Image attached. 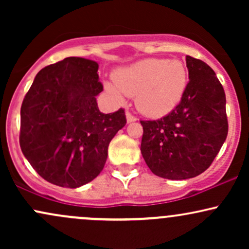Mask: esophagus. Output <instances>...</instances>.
Listing matches in <instances>:
<instances>
[{
	"mask_svg": "<svg viewBox=\"0 0 249 249\" xmlns=\"http://www.w3.org/2000/svg\"><path fill=\"white\" fill-rule=\"evenodd\" d=\"M125 115H126V121H127V123H133V122H136V121H137L136 117L131 115V113L128 112V111H127L126 113H125Z\"/></svg>",
	"mask_w": 249,
	"mask_h": 249,
	"instance_id": "1",
	"label": "esophagus"
}]
</instances>
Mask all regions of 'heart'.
Listing matches in <instances>:
<instances>
[{
	"label": "heart",
	"instance_id": "1",
	"mask_svg": "<svg viewBox=\"0 0 249 249\" xmlns=\"http://www.w3.org/2000/svg\"><path fill=\"white\" fill-rule=\"evenodd\" d=\"M115 83L105 82V90L116 98L134 97L142 115L160 118L168 115L184 97L188 72L178 59L145 58L121 68L115 72Z\"/></svg>",
	"mask_w": 249,
	"mask_h": 249
}]
</instances>
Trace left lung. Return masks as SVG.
<instances>
[{
	"instance_id": "left-lung-1",
	"label": "left lung",
	"mask_w": 249,
	"mask_h": 249,
	"mask_svg": "<svg viewBox=\"0 0 249 249\" xmlns=\"http://www.w3.org/2000/svg\"><path fill=\"white\" fill-rule=\"evenodd\" d=\"M188 82L181 102L164 118L142 121L141 151L156 176L190 179L212 164L228 133L226 96L212 68L186 56Z\"/></svg>"
}]
</instances>
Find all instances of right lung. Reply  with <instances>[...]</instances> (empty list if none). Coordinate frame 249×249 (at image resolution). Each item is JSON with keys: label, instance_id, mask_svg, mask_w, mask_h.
I'll list each match as a JSON object with an SVG mask.
<instances>
[{"label": "right lung", "instance_id": "add662e5", "mask_svg": "<svg viewBox=\"0 0 249 249\" xmlns=\"http://www.w3.org/2000/svg\"><path fill=\"white\" fill-rule=\"evenodd\" d=\"M98 63L67 57L37 73L21 107L19 145L43 179L81 187L102 172L111 139L126 124L123 108L99 111Z\"/></svg>", "mask_w": 249, "mask_h": 249}]
</instances>
